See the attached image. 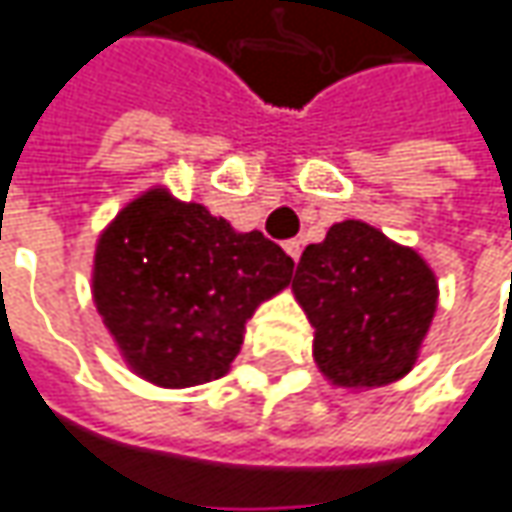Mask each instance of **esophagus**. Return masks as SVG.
<instances>
[{
    "mask_svg": "<svg viewBox=\"0 0 512 512\" xmlns=\"http://www.w3.org/2000/svg\"><path fill=\"white\" fill-rule=\"evenodd\" d=\"M282 247H285V253H288V256H291L294 262H299V253H302V244L296 242V239H291V242H285V244H282Z\"/></svg>",
    "mask_w": 512,
    "mask_h": 512,
    "instance_id": "1",
    "label": "esophagus"
}]
</instances>
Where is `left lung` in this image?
Listing matches in <instances>:
<instances>
[{
  "label": "left lung",
  "mask_w": 512,
  "mask_h": 512,
  "mask_svg": "<svg viewBox=\"0 0 512 512\" xmlns=\"http://www.w3.org/2000/svg\"><path fill=\"white\" fill-rule=\"evenodd\" d=\"M291 291L314 328L317 369L345 392L406 377L438 311L429 262L360 218L331 224L320 244L302 250Z\"/></svg>",
  "instance_id": "8db88e82"
}]
</instances>
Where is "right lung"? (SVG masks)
Returning a JSON list of instances; mask_svg holds the SVG:
<instances>
[{
  "label": "right lung",
  "mask_w": 512,
  "mask_h": 512,
  "mask_svg": "<svg viewBox=\"0 0 512 512\" xmlns=\"http://www.w3.org/2000/svg\"><path fill=\"white\" fill-rule=\"evenodd\" d=\"M294 259L164 184L135 195L94 244L91 299L117 354L161 389L224 377L247 320L291 285Z\"/></svg>",
  "instance_id": "1"
}]
</instances>
